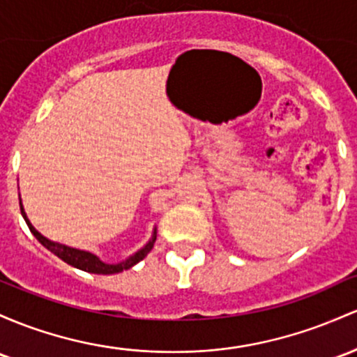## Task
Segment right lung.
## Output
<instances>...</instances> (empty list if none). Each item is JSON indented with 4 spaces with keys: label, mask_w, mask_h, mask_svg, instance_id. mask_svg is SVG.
Listing matches in <instances>:
<instances>
[{
    "label": "right lung",
    "mask_w": 357,
    "mask_h": 357,
    "mask_svg": "<svg viewBox=\"0 0 357 357\" xmlns=\"http://www.w3.org/2000/svg\"><path fill=\"white\" fill-rule=\"evenodd\" d=\"M20 210H22V215H23V218H25L26 225H29L30 232L33 234L35 238H37V241L40 242L45 249H49L50 252L56 254L57 257H61V259L64 262H68V264L74 266V268H77V269H83V271H86V273L116 274V273L125 271V269H130L132 266H135L137 262L142 261L144 257L151 252L152 248H154L155 238H158V227H154V230H152V237L149 238V242L144 245L142 249H139L137 252L132 254V256H128L127 259L109 264V262L101 261L96 254L88 252V250L76 249V248H69V245L59 244V242H54V241H50V238L42 236V234L32 225V223H30L29 217H26L25 210H23V205H22V198H20Z\"/></svg>",
    "instance_id": "add662e5"
}]
</instances>
